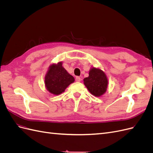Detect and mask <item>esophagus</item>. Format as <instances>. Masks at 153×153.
Wrapping results in <instances>:
<instances>
[{
  "mask_svg": "<svg viewBox=\"0 0 153 153\" xmlns=\"http://www.w3.org/2000/svg\"><path fill=\"white\" fill-rule=\"evenodd\" d=\"M75 81H76V82H80V81H81V78H80V77H79V76H76V77L75 78Z\"/></svg>",
  "mask_w": 153,
  "mask_h": 153,
  "instance_id": "obj_1",
  "label": "esophagus"
}]
</instances>
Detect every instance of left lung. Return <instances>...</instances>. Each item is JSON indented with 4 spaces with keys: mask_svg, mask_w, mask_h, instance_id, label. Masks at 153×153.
I'll use <instances>...</instances> for the list:
<instances>
[{
    "mask_svg": "<svg viewBox=\"0 0 153 153\" xmlns=\"http://www.w3.org/2000/svg\"><path fill=\"white\" fill-rule=\"evenodd\" d=\"M84 84L92 94L100 96L106 91L108 80L104 72L100 69L92 68L89 76L84 79Z\"/></svg>",
    "mask_w": 153,
    "mask_h": 153,
    "instance_id": "8db88e82",
    "label": "left lung"
}]
</instances>
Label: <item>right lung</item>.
Wrapping results in <instances>:
<instances>
[{"mask_svg":"<svg viewBox=\"0 0 153 153\" xmlns=\"http://www.w3.org/2000/svg\"><path fill=\"white\" fill-rule=\"evenodd\" d=\"M75 81L73 76L62 66V63L52 64L45 76V82L48 91L53 94H60Z\"/></svg>","mask_w":153,"mask_h":153,"instance_id":"add662e5","label":"right lung"}]
</instances>
